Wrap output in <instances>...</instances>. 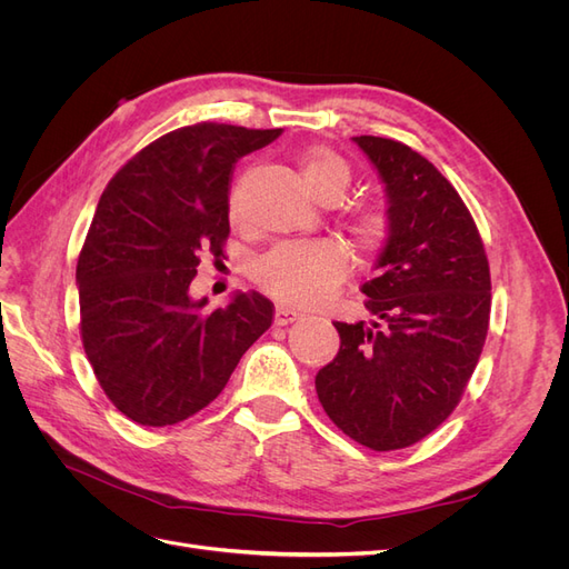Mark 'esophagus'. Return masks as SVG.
<instances>
[{"label": "esophagus", "instance_id": "obj_1", "mask_svg": "<svg viewBox=\"0 0 569 569\" xmlns=\"http://www.w3.org/2000/svg\"><path fill=\"white\" fill-rule=\"evenodd\" d=\"M299 311H295V308H289L284 303H278V308H274V325H289L299 320Z\"/></svg>", "mask_w": 569, "mask_h": 569}]
</instances>
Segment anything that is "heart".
<instances>
[{"mask_svg":"<svg viewBox=\"0 0 569 569\" xmlns=\"http://www.w3.org/2000/svg\"><path fill=\"white\" fill-rule=\"evenodd\" d=\"M299 173L320 201H337L351 182V168L330 147L313 144L299 159ZM230 218L242 216V184L230 189L228 199ZM347 228L353 244L366 256L380 253L391 234V213L382 201L358 203L349 213ZM253 280L270 297L287 306H316L330 299L349 274V256L339 244L318 239V242L280 244L253 263Z\"/></svg>","mask_w":569,"mask_h":569,"instance_id":"obj_1","label":"heart"}]
</instances>
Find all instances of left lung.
Masks as SVG:
<instances>
[{
	"label": "left lung",
	"instance_id": "8db88e82",
	"mask_svg": "<svg viewBox=\"0 0 569 569\" xmlns=\"http://www.w3.org/2000/svg\"><path fill=\"white\" fill-rule=\"evenodd\" d=\"M387 184L391 234L360 291L372 322H335L341 347L316 375L343 435L372 451L418 443L451 416L489 330L491 274L468 206L408 144L360 134Z\"/></svg>",
	"mask_w": 569,
	"mask_h": 569
}]
</instances>
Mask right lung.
<instances>
[{
  "instance_id": "1",
  "label": "right lung",
  "mask_w": 569,
  "mask_h": 569,
  "mask_svg": "<svg viewBox=\"0 0 569 569\" xmlns=\"http://www.w3.org/2000/svg\"><path fill=\"white\" fill-rule=\"evenodd\" d=\"M282 128L197 123L161 134L118 170L78 256L80 339L99 387L137 425H176L226 389L272 325L256 291L206 308L189 297L201 253L226 258L237 159Z\"/></svg>"
}]
</instances>
